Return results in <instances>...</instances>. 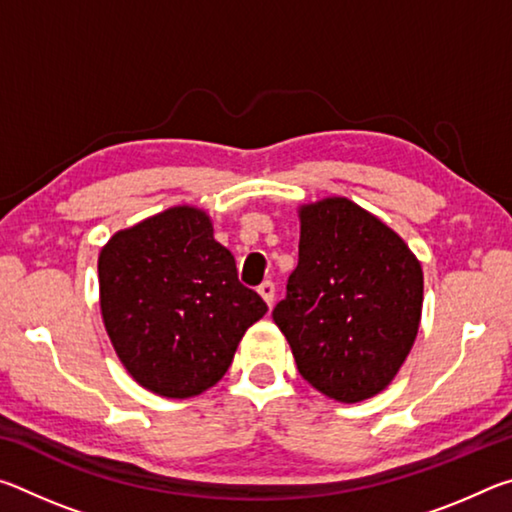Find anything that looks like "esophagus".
Wrapping results in <instances>:
<instances>
[{
    "instance_id": "esophagus-1",
    "label": "esophagus",
    "mask_w": 512,
    "mask_h": 512,
    "mask_svg": "<svg viewBox=\"0 0 512 512\" xmlns=\"http://www.w3.org/2000/svg\"><path fill=\"white\" fill-rule=\"evenodd\" d=\"M259 296L264 298V302L268 307H273V300H275V284L271 282V280H266V282H262L259 284Z\"/></svg>"
}]
</instances>
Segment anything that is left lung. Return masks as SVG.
I'll list each match as a JSON object with an SVG mask.
<instances>
[{
	"label": "left lung",
	"instance_id": "left-lung-1",
	"mask_svg": "<svg viewBox=\"0 0 512 512\" xmlns=\"http://www.w3.org/2000/svg\"><path fill=\"white\" fill-rule=\"evenodd\" d=\"M298 216V266L273 320L316 391L363 402L391 384L413 348L422 266L395 230L350 198H320Z\"/></svg>",
	"mask_w": 512,
	"mask_h": 512
}]
</instances>
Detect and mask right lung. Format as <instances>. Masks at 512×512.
Returning a JSON list of instances; mask_svg holds the SVG:
<instances>
[{
    "label": "right lung",
    "instance_id": "add662e5",
    "mask_svg": "<svg viewBox=\"0 0 512 512\" xmlns=\"http://www.w3.org/2000/svg\"><path fill=\"white\" fill-rule=\"evenodd\" d=\"M99 305L128 375L171 400L212 388L268 309L239 282L210 214L192 205L169 207L108 239L99 253Z\"/></svg>",
    "mask_w": 512,
    "mask_h": 512
}]
</instances>
